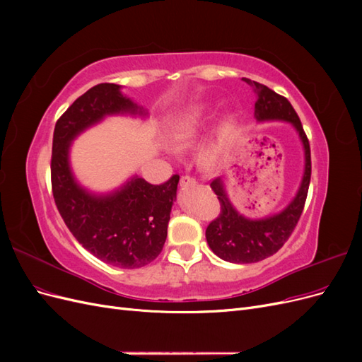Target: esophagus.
Segmentation results:
<instances>
[{
    "label": "esophagus",
    "mask_w": 362,
    "mask_h": 362,
    "mask_svg": "<svg viewBox=\"0 0 362 362\" xmlns=\"http://www.w3.org/2000/svg\"><path fill=\"white\" fill-rule=\"evenodd\" d=\"M181 185H182V187H189V185H196V180L189 177V175H184V177H181Z\"/></svg>",
    "instance_id": "1"
}]
</instances>
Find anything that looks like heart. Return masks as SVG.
I'll return each instance as SVG.
<instances>
[{
	"instance_id": "obj_1",
	"label": "heart",
	"mask_w": 362,
	"mask_h": 362,
	"mask_svg": "<svg viewBox=\"0 0 362 362\" xmlns=\"http://www.w3.org/2000/svg\"><path fill=\"white\" fill-rule=\"evenodd\" d=\"M210 117V108L208 105H193L185 108L184 112L175 116L168 129V141L173 151H182L193 145L204 131L206 120ZM235 128V120L233 116H226L217 125L214 133L208 137L201 146V160L213 166L221 161L228 148L229 139H231Z\"/></svg>"
}]
</instances>
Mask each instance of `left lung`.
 Returning a JSON list of instances; mask_svg holds the SVG:
<instances>
[{
    "mask_svg": "<svg viewBox=\"0 0 362 362\" xmlns=\"http://www.w3.org/2000/svg\"><path fill=\"white\" fill-rule=\"evenodd\" d=\"M257 93L255 119L257 122H287L298 133L303 148V175L294 198L281 211L266 217L252 218L240 213L229 201L222 178L210 184L221 202V214L208 225L205 237L214 254L228 262L249 264L258 262L276 252L287 242L294 226L298 225L308 194L311 180V152L300 119L287 98L278 95L267 86L243 78Z\"/></svg>",
    "mask_w": 362,
    "mask_h": 362,
    "instance_id": "1",
    "label": "left lung"
}]
</instances>
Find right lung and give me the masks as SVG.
<instances>
[{
  "label": "right lung",
  "mask_w": 362,
  "mask_h": 362,
  "mask_svg": "<svg viewBox=\"0 0 362 362\" xmlns=\"http://www.w3.org/2000/svg\"><path fill=\"white\" fill-rule=\"evenodd\" d=\"M119 115L148 117V110L113 83L93 86L63 113L52 139V194L64 223L86 250L115 267L139 269L154 261L166 242L180 177L152 185L133 175L120 187L96 193L76 181L69 158L76 137Z\"/></svg>",
  "instance_id": "add662e5"
}]
</instances>
